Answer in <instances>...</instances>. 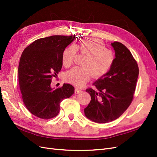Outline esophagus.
<instances>
[{
    "label": "esophagus",
    "instance_id": "esophagus-1",
    "mask_svg": "<svg viewBox=\"0 0 157 157\" xmlns=\"http://www.w3.org/2000/svg\"><path fill=\"white\" fill-rule=\"evenodd\" d=\"M75 94H80V93L82 92V90H80V89H78L77 88H76L75 90Z\"/></svg>",
    "mask_w": 157,
    "mask_h": 157
}]
</instances>
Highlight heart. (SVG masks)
Returning a JSON list of instances; mask_svg holds the SVG:
<instances>
[{
	"label": "heart",
	"instance_id": "heart-1",
	"mask_svg": "<svg viewBox=\"0 0 157 157\" xmlns=\"http://www.w3.org/2000/svg\"><path fill=\"white\" fill-rule=\"evenodd\" d=\"M77 52L86 55L83 67H75L65 75V80L75 86L80 87L91 78H100L106 75L115 61L113 50L106 48L103 42L91 39H83L76 45H69L61 54L62 64L69 67L73 64Z\"/></svg>",
	"mask_w": 157,
	"mask_h": 157
}]
</instances>
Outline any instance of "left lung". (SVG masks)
Instances as JSON below:
<instances>
[{
	"label": "left lung",
	"instance_id": "left-lung-1",
	"mask_svg": "<svg viewBox=\"0 0 157 157\" xmlns=\"http://www.w3.org/2000/svg\"><path fill=\"white\" fill-rule=\"evenodd\" d=\"M115 61L108 73L86 90L91 96L84 109L86 117L95 122L107 123L120 117L131 104L136 90L139 67L130 50L119 42L111 43Z\"/></svg>",
	"mask_w": 157,
	"mask_h": 157
}]
</instances>
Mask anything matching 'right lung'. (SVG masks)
I'll return each mask as SVG.
<instances>
[{"instance_id":"1","label":"right lung","mask_w":157,"mask_h":157,"mask_svg":"<svg viewBox=\"0 0 157 157\" xmlns=\"http://www.w3.org/2000/svg\"><path fill=\"white\" fill-rule=\"evenodd\" d=\"M75 36L54 35L37 39L23 50L18 67L21 98L31 114L42 119L58 115L60 103L75 93L69 84L53 90L52 79L62 67L63 50Z\"/></svg>"}]
</instances>
